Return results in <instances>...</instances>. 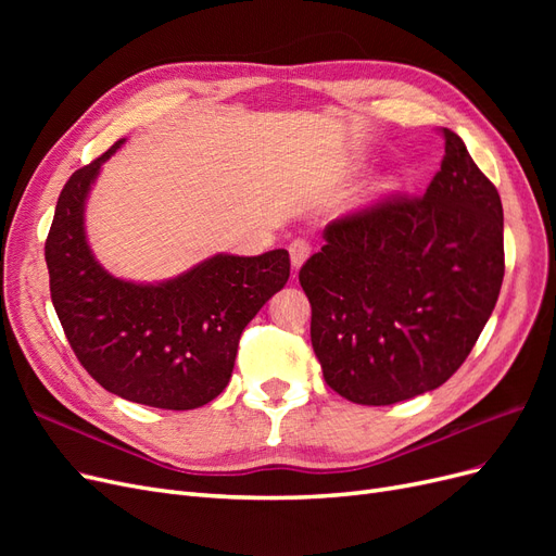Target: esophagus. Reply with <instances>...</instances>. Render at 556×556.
Masks as SVG:
<instances>
[{
    "label": "esophagus",
    "mask_w": 556,
    "mask_h": 556,
    "mask_svg": "<svg viewBox=\"0 0 556 556\" xmlns=\"http://www.w3.org/2000/svg\"><path fill=\"white\" fill-rule=\"evenodd\" d=\"M311 255V243L306 239H294L290 243V260H292V266L299 268L301 264H304Z\"/></svg>",
    "instance_id": "obj_1"
}]
</instances>
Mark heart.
Segmentation results:
<instances>
[{"label":"heart","instance_id":"b5f03b06","mask_svg":"<svg viewBox=\"0 0 556 556\" xmlns=\"http://www.w3.org/2000/svg\"><path fill=\"white\" fill-rule=\"evenodd\" d=\"M392 185H394V180H392V178L378 180V182L374 185V190H371V199H378V197H382V194L390 192V190H392Z\"/></svg>","mask_w":556,"mask_h":556}]
</instances>
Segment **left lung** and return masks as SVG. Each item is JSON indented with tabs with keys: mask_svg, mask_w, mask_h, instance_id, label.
I'll list each match as a JSON object with an SVG mask.
<instances>
[{
	"mask_svg": "<svg viewBox=\"0 0 556 556\" xmlns=\"http://www.w3.org/2000/svg\"><path fill=\"white\" fill-rule=\"evenodd\" d=\"M422 197L339 217L301 266L311 341L333 392L390 406L441 387L473 350L501 292L503 206L457 134Z\"/></svg>",
	"mask_w": 556,
	"mask_h": 556,
	"instance_id": "obj_1",
	"label": "left lung"
}]
</instances>
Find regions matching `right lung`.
Segmentation results:
<instances>
[{
    "mask_svg": "<svg viewBox=\"0 0 556 556\" xmlns=\"http://www.w3.org/2000/svg\"><path fill=\"white\" fill-rule=\"evenodd\" d=\"M111 146L74 172L46 239L50 299L83 368L143 406L192 410L220 394L239 339L290 278L288 250L257 257L213 255L176 278L131 282L111 276L86 237V201Z\"/></svg>",
    "mask_w": 556,
    "mask_h": 556,
    "instance_id": "obj_1",
    "label": "right lung"
}]
</instances>
